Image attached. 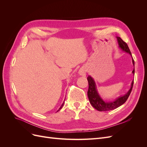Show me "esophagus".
<instances>
[{
	"label": "esophagus",
	"mask_w": 147,
	"mask_h": 147,
	"mask_svg": "<svg viewBox=\"0 0 147 147\" xmlns=\"http://www.w3.org/2000/svg\"><path fill=\"white\" fill-rule=\"evenodd\" d=\"M86 69L85 67H82L78 70V74L83 77L86 76Z\"/></svg>",
	"instance_id": "esophagus-1"
}]
</instances>
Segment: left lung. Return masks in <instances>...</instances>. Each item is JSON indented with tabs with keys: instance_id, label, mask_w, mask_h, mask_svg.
<instances>
[{
	"instance_id": "8db88e82",
	"label": "left lung",
	"mask_w": 147,
	"mask_h": 147,
	"mask_svg": "<svg viewBox=\"0 0 147 147\" xmlns=\"http://www.w3.org/2000/svg\"><path fill=\"white\" fill-rule=\"evenodd\" d=\"M116 37L117 38V42L118 43L119 48L120 49H121V50L124 52L129 54L132 57L131 53L130 51L129 48L127 45V43L126 42H124L119 37ZM132 62L133 65L134 66V61L133 59V58L132 59ZM132 73L134 75V70H132ZM87 80L89 83V88L88 91V97L89 100H90V104L92 105L93 107L97 110L100 111V112H102V111L112 110L119 107V106L122 105L124 102L127 100L128 97L129 96L132 89L133 83H134V80H133L131 83L130 89L128 90V91L125 94H124L123 96H119L114 100H112L111 101H107L103 99V98H102L99 94L94 78L91 76L89 75L87 78Z\"/></svg>"
}]
</instances>
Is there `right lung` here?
<instances>
[{
	"instance_id": "1",
	"label": "right lung",
	"mask_w": 147,
	"mask_h": 147,
	"mask_svg": "<svg viewBox=\"0 0 147 147\" xmlns=\"http://www.w3.org/2000/svg\"><path fill=\"white\" fill-rule=\"evenodd\" d=\"M64 102H63V104H62V105H61V106L60 107V108L59 109V110L57 111V112H58V111H59V110H60V109H62V107H63V105H64Z\"/></svg>"
}]
</instances>
